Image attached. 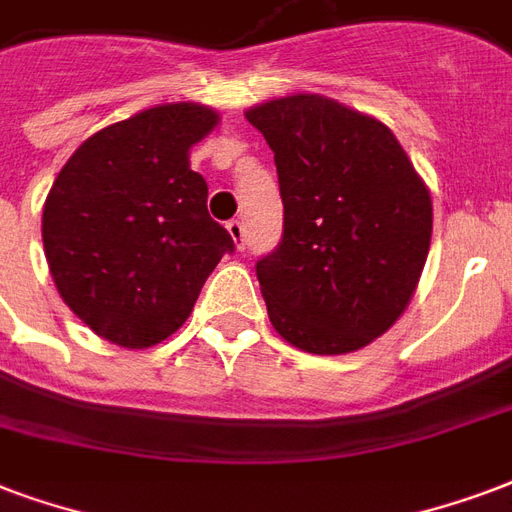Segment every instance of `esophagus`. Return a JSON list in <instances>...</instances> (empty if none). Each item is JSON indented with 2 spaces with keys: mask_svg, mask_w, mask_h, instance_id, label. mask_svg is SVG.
Masks as SVG:
<instances>
[{
  "mask_svg": "<svg viewBox=\"0 0 512 512\" xmlns=\"http://www.w3.org/2000/svg\"><path fill=\"white\" fill-rule=\"evenodd\" d=\"M226 232L232 237L234 248H237V251H245V226H242L240 221H229V224H226Z\"/></svg>",
  "mask_w": 512,
  "mask_h": 512,
  "instance_id": "1",
  "label": "esophagus"
}]
</instances>
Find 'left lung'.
Wrapping results in <instances>:
<instances>
[{
	"label": "left lung",
	"mask_w": 512,
	"mask_h": 512,
	"mask_svg": "<svg viewBox=\"0 0 512 512\" xmlns=\"http://www.w3.org/2000/svg\"><path fill=\"white\" fill-rule=\"evenodd\" d=\"M275 153L283 240L256 264L275 332L340 356L405 313L432 242V194L383 121L321 94L245 110Z\"/></svg>",
	"instance_id": "obj_1"
}]
</instances>
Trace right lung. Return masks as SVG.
Instances as JSON below:
<instances>
[{"mask_svg": "<svg viewBox=\"0 0 512 512\" xmlns=\"http://www.w3.org/2000/svg\"><path fill=\"white\" fill-rule=\"evenodd\" d=\"M221 121L199 102H167L91 134L53 180L42 245L64 305L121 348L178 332L234 242L207 213L188 151Z\"/></svg>", "mask_w": 512, "mask_h": 512, "instance_id": "obj_1", "label": "right lung"}]
</instances>
